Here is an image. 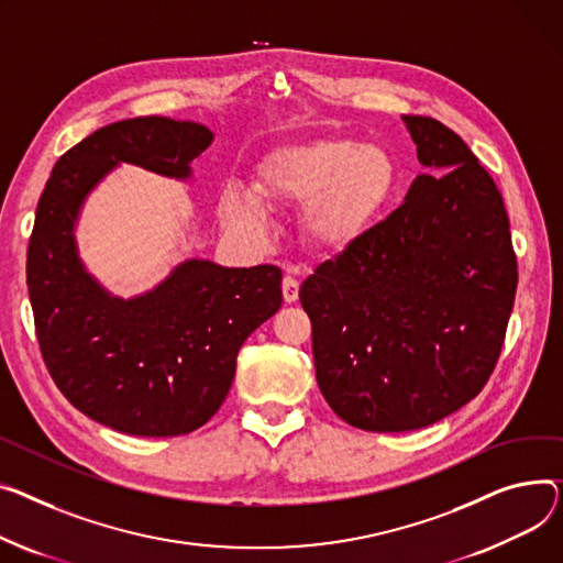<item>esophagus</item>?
<instances>
[{
  "instance_id": "esophagus-1",
  "label": "esophagus",
  "mask_w": 563,
  "mask_h": 563,
  "mask_svg": "<svg viewBox=\"0 0 563 563\" xmlns=\"http://www.w3.org/2000/svg\"><path fill=\"white\" fill-rule=\"evenodd\" d=\"M298 289H301V285H298L296 278H291V276L283 278V298H285V303H294L296 301Z\"/></svg>"
}]
</instances>
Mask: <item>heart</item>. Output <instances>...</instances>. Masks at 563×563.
<instances>
[{
	"instance_id": "1",
	"label": "heart",
	"mask_w": 563,
	"mask_h": 563,
	"mask_svg": "<svg viewBox=\"0 0 563 563\" xmlns=\"http://www.w3.org/2000/svg\"><path fill=\"white\" fill-rule=\"evenodd\" d=\"M398 165L383 146L319 137L283 146L255 172L257 197L274 208H303L301 227L319 253H344L376 227L398 190ZM227 221L260 229L262 210L244 195L221 201Z\"/></svg>"
}]
</instances>
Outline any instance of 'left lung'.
Returning <instances> with one entry per match:
<instances>
[{
  "mask_svg": "<svg viewBox=\"0 0 563 563\" xmlns=\"http://www.w3.org/2000/svg\"><path fill=\"white\" fill-rule=\"evenodd\" d=\"M402 120L430 172L301 285L319 389L368 432L419 430L473 400L500 357L518 285L489 172L441 122Z\"/></svg>",
  "mask_w": 563,
  "mask_h": 563,
  "instance_id": "8db88e82",
  "label": "left lung"
}]
</instances>
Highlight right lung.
<instances>
[{
	"label": "right lung",
	"mask_w": 563,
	"mask_h": 563,
	"mask_svg": "<svg viewBox=\"0 0 563 563\" xmlns=\"http://www.w3.org/2000/svg\"><path fill=\"white\" fill-rule=\"evenodd\" d=\"M212 133L195 122L135 118L108 124L65 152L35 208L26 285L45 366L92 421L135 437H178L227 398L246 336L283 303L274 265L227 269L187 260L131 301L86 274L74 221L118 163L187 178Z\"/></svg>",
	"instance_id": "right-lung-1"
}]
</instances>
